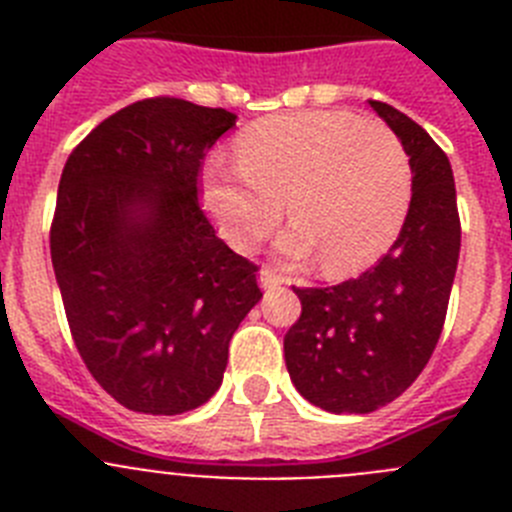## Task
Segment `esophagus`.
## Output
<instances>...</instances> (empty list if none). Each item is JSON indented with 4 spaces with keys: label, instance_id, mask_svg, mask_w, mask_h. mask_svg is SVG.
Returning <instances> with one entry per match:
<instances>
[{
    "label": "esophagus",
    "instance_id": "1",
    "mask_svg": "<svg viewBox=\"0 0 512 512\" xmlns=\"http://www.w3.org/2000/svg\"><path fill=\"white\" fill-rule=\"evenodd\" d=\"M259 282L264 289H279V287H284V284H289V279L282 277V274H277V269L264 266V269L259 271Z\"/></svg>",
    "mask_w": 512,
    "mask_h": 512
}]
</instances>
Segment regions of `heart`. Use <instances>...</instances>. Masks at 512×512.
<instances>
[{"instance_id": "heart-1", "label": "heart", "mask_w": 512, "mask_h": 512, "mask_svg": "<svg viewBox=\"0 0 512 512\" xmlns=\"http://www.w3.org/2000/svg\"><path fill=\"white\" fill-rule=\"evenodd\" d=\"M235 169L202 171V205L238 251L259 246L282 220L292 259L318 251L328 274L364 269L395 241L410 202V161L379 120L341 110L264 117L235 138Z\"/></svg>"}]
</instances>
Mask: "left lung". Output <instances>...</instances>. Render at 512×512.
Masks as SVG:
<instances>
[{"mask_svg": "<svg viewBox=\"0 0 512 512\" xmlns=\"http://www.w3.org/2000/svg\"><path fill=\"white\" fill-rule=\"evenodd\" d=\"M410 156L413 197L397 241L361 277L295 287L302 312L284 336L297 392L328 413H372L418 379L441 338L461 248L449 156L418 122L369 99Z\"/></svg>", "mask_w": 512, "mask_h": 512, "instance_id": "obj_1", "label": "left lung"}]
</instances>
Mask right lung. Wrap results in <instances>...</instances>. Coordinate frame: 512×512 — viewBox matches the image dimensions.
I'll list each match as a JSON object with an SVG mask.
<instances>
[{
    "instance_id": "right-lung-1",
    "label": "right lung",
    "mask_w": 512,
    "mask_h": 512,
    "mask_svg": "<svg viewBox=\"0 0 512 512\" xmlns=\"http://www.w3.org/2000/svg\"><path fill=\"white\" fill-rule=\"evenodd\" d=\"M233 125L223 107L140 99L63 166L51 223L63 310L92 377L135 413L205 405L261 300L259 266L217 238L197 197L205 153Z\"/></svg>"
}]
</instances>
